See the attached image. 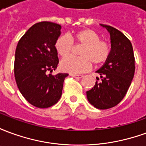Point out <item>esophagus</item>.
Instances as JSON below:
<instances>
[{"label": "esophagus", "mask_w": 146, "mask_h": 146, "mask_svg": "<svg viewBox=\"0 0 146 146\" xmlns=\"http://www.w3.org/2000/svg\"><path fill=\"white\" fill-rule=\"evenodd\" d=\"M70 75L73 77H75V78H82L83 77V75H81V74H70Z\"/></svg>", "instance_id": "34e87169"}]
</instances>
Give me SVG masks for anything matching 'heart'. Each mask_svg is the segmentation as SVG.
Masks as SVG:
<instances>
[{
    "label": "heart",
    "instance_id": "obj_1",
    "mask_svg": "<svg viewBox=\"0 0 146 146\" xmlns=\"http://www.w3.org/2000/svg\"><path fill=\"white\" fill-rule=\"evenodd\" d=\"M73 42L84 45L80 51L81 56H68L63 58L60 62V69L63 72L73 74L85 72L91 68L92 62L95 66H100L110 57V44L101 40L98 33L91 29L78 30L69 36H59L54 43V48L58 54L65 57L73 50Z\"/></svg>",
    "mask_w": 146,
    "mask_h": 146
}]
</instances>
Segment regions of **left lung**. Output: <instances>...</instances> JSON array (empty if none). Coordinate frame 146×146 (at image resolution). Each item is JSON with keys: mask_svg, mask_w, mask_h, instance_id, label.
<instances>
[{"mask_svg": "<svg viewBox=\"0 0 146 146\" xmlns=\"http://www.w3.org/2000/svg\"><path fill=\"white\" fill-rule=\"evenodd\" d=\"M100 26L110 33L111 51L107 61L96 71L101 80L96 81L95 87L86 93L94 107L107 110L125 96L135 75V56L131 43L123 33L110 26Z\"/></svg>", "mask_w": 146, "mask_h": 146, "instance_id": "1", "label": "left lung"}]
</instances>
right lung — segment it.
I'll return each mask as SVG.
<instances>
[{
  "mask_svg": "<svg viewBox=\"0 0 146 146\" xmlns=\"http://www.w3.org/2000/svg\"><path fill=\"white\" fill-rule=\"evenodd\" d=\"M62 27L50 22L34 24L18 43L14 73L19 92L28 102L40 109L48 108L60 99L68 73L47 74L57 68L54 43Z\"/></svg>",
  "mask_w": 146,
  "mask_h": 146,
  "instance_id": "1",
  "label": "right lung"
}]
</instances>
